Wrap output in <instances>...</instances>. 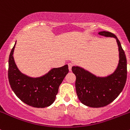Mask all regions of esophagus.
Segmentation results:
<instances>
[{
	"label": "esophagus",
	"mask_w": 130,
	"mask_h": 130,
	"mask_svg": "<svg viewBox=\"0 0 130 130\" xmlns=\"http://www.w3.org/2000/svg\"><path fill=\"white\" fill-rule=\"evenodd\" d=\"M68 65H69V70H70V71H71L72 67V66H73V64L72 63H68Z\"/></svg>",
	"instance_id": "1"
}]
</instances>
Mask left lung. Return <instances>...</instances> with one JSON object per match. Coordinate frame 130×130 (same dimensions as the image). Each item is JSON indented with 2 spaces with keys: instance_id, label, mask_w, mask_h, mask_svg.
<instances>
[{
  "instance_id": "8db88e82",
  "label": "left lung",
  "mask_w": 130,
  "mask_h": 130,
  "mask_svg": "<svg viewBox=\"0 0 130 130\" xmlns=\"http://www.w3.org/2000/svg\"><path fill=\"white\" fill-rule=\"evenodd\" d=\"M99 35L116 38L119 48L120 60L115 72L106 77H96L87 70L72 67L76 76V93L80 101L91 107H101L112 103L125 86L127 78V61L121 43L116 35L108 31H101Z\"/></svg>"
}]
</instances>
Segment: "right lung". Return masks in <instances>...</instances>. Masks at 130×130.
I'll return each instance as SVG.
<instances>
[{
	"label": "right lung",
	"instance_id": "obj_1",
	"mask_svg": "<svg viewBox=\"0 0 130 130\" xmlns=\"http://www.w3.org/2000/svg\"><path fill=\"white\" fill-rule=\"evenodd\" d=\"M15 43L9 58L8 78L11 89L20 100L34 107L43 108L53 104L60 85L69 73L68 65L52 69L41 77L31 78L23 74L13 57Z\"/></svg>",
	"mask_w": 130,
	"mask_h": 130
}]
</instances>
